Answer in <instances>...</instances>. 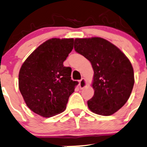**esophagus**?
<instances>
[{
    "instance_id": "obj_1",
    "label": "esophagus",
    "mask_w": 147,
    "mask_h": 147,
    "mask_svg": "<svg viewBox=\"0 0 147 147\" xmlns=\"http://www.w3.org/2000/svg\"><path fill=\"white\" fill-rule=\"evenodd\" d=\"M86 86V81L85 80V78H82L79 81V87L81 89H83Z\"/></svg>"
}]
</instances>
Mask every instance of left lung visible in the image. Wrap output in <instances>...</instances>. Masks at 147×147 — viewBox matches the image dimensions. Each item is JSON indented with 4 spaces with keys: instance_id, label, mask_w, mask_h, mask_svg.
Segmentation results:
<instances>
[{
    "instance_id": "obj_1",
    "label": "left lung",
    "mask_w": 147,
    "mask_h": 147,
    "mask_svg": "<svg viewBox=\"0 0 147 147\" xmlns=\"http://www.w3.org/2000/svg\"><path fill=\"white\" fill-rule=\"evenodd\" d=\"M74 49L90 61L94 71V95L88 100V108L100 115L114 114L126 103L134 86L129 60L117 47L100 37L76 39Z\"/></svg>"
}]
</instances>
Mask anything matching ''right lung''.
<instances>
[{
	"label": "right lung",
	"instance_id": "add662e5",
	"mask_svg": "<svg viewBox=\"0 0 147 147\" xmlns=\"http://www.w3.org/2000/svg\"><path fill=\"white\" fill-rule=\"evenodd\" d=\"M74 47V39L52 38L28 57L19 72V89L32 111L45 117L62 113L78 81L63 61Z\"/></svg>",
	"mask_w": 147,
	"mask_h": 147
}]
</instances>
